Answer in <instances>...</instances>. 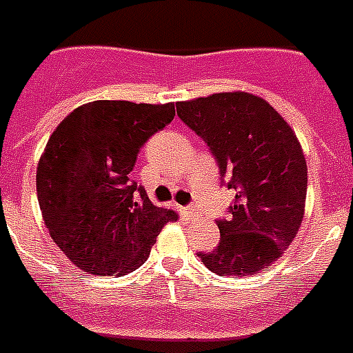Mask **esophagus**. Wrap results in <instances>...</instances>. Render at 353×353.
<instances>
[{
  "instance_id": "obj_1",
  "label": "esophagus",
  "mask_w": 353,
  "mask_h": 353,
  "mask_svg": "<svg viewBox=\"0 0 353 353\" xmlns=\"http://www.w3.org/2000/svg\"><path fill=\"white\" fill-rule=\"evenodd\" d=\"M187 214H188V216H192V219H196V216H200V211H198V207H196V205H188L187 207Z\"/></svg>"
}]
</instances>
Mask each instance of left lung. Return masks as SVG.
Returning <instances> with one entry per match:
<instances>
[{"mask_svg":"<svg viewBox=\"0 0 353 353\" xmlns=\"http://www.w3.org/2000/svg\"><path fill=\"white\" fill-rule=\"evenodd\" d=\"M177 117L207 142L236 188L220 242L201 263L219 276H254L285 254L305 212L307 163L300 141L266 99L219 92L177 103Z\"/></svg>","mask_w":353,"mask_h":353,"instance_id":"obj_1","label":"left lung"}]
</instances>
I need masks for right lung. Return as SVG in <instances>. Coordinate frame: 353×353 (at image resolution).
I'll return each mask as SVG.
<instances>
[{"label": "right lung", "mask_w": 353, "mask_h": 353, "mask_svg": "<svg viewBox=\"0 0 353 353\" xmlns=\"http://www.w3.org/2000/svg\"><path fill=\"white\" fill-rule=\"evenodd\" d=\"M174 117V103L98 99L51 133L37 166L39 205L53 242L81 270L133 272L165 224L179 219L153 205L129 176L144 142Z\"/></svg>", "instance_id": "add662e5"}]
</instances>
